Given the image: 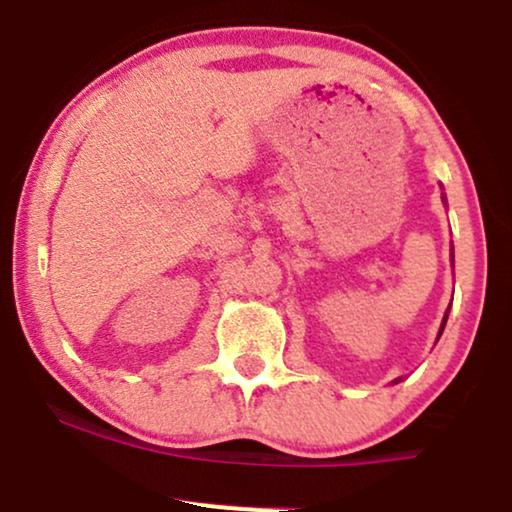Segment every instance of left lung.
I'll return each mask as SVG.
<instances>
[{
	"instance_id": "left-lung-1",
	"label": "left lung",
	"mask_w": 512,
	"mask_h": 512,
	"mask_svg": "<svg viewBox=\"0 0 512 512\" xmlns=\"http://www.w3.org/2000/svg\"><path fill=\"white\" fill-rule=\"evenodd\" d=\"M443 327H446V319H443Z\"/></svg>"
}]
</instances>
